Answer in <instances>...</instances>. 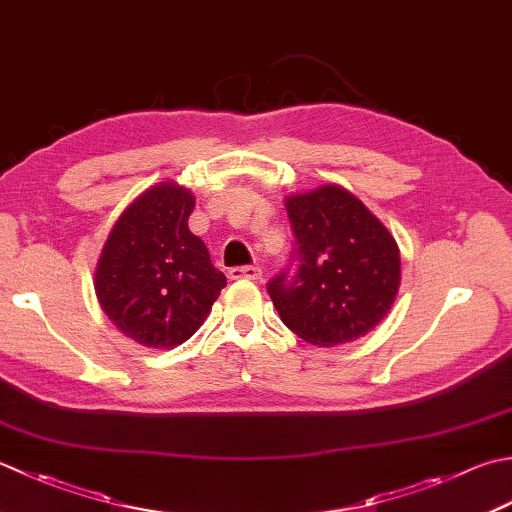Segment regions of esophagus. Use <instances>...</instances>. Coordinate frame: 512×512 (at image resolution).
Instances as JSON below:
<instances>
[{
    "label": "esophagus",
    "instance_id": "obj_1",
    "mask_svg": "<svg viewBox=\"0 0 512 512\" xmlns=\"http://www.w3.org/2000/svg\"><path fill=\"white\" fill-rule=\"evenodd\" d=\"M230 279H259L262 277V266H235L228 270Z\"/></svg>",
    "mask_w": 512,
    "mask_h": 512
}]
</instances>
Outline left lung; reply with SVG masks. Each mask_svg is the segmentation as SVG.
Here are the masks:
<instances>
[{"mask_svg": "<svg viewBox=\"0 0 512 512\" xmlns=\"http://www.w3.org/2000/svg\"><path fill=\"white\" fill-rule=\"evenodd\" d=\"M286 213L295 250L288 268L268 282L282 322L315 346L364 337L386 317L399 290L402 262L393 235L335 184L290 195Z\"/></svg>", "mask_w": 512, "mask_h": 512, "instance_id": "1", "label": "left lung"}]
</instances>
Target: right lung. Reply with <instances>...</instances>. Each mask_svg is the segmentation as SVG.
Listing matches in <instances>:
<instances>
[{
    "label": "right lung",
    "mask_w": 512,
    "mask_h": 512,
    "mask_svg": "<svg viewBox=\"0 0 512 512\" xmlns=\"http://www.w3.org/2000/svg\"><path fill=\"white\" fill-rule=\"evenodd\" d=\"M195 197L173 182L130 204L104 244L95 293L124 335L150 348L184 344L204 324L226 277L188 230Z\"/></svg>",
    "instance_id": "1"
}]
</instances>
